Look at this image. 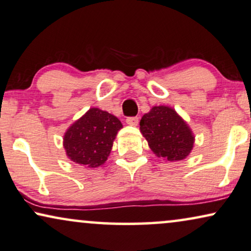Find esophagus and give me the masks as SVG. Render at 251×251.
<instances>
[{"label": "esophagus", "mask_w": 251, "mask_h": 251, "mask_svg": "<svg viewBox=\"0 0 251 251\" xmlns=\"http://www.w3.org/2000/svg\"><path fill=\"white\" fill-rule=\"evenodd\" d=\"M126 123L131 126H136L139 124V118L138 117H128V118L126 119Z\"/></svg>", "instance_id": "obj_1"}]
</instances>
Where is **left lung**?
I'll list each match as a JSON object with an SVG mask.
<instances>
[{
    "mask_svg": "<svg viewBox=\"0 0 251 251\" xmlns=\"http://www.w3.org/2000/svg\"><path fill=\"white\" fill-rule=\"evenodd\" d=\"M140 132L150 149L164 160H182L189 155L195 136L185 120L170 106H152L140 120Z\"/></svg>",
    "mask_w": 251,
    "mask_h": 251,
    "instance_id": "1",
    "label": "left lung"
}]
</instances>
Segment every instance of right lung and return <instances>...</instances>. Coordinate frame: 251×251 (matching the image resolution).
<instances>
[{
    "label": "right lung",
    "instance_id": "obj_1",
    "mask_svg": "<svg viewBox=\"0 0 251 251\" xmlns=\"http://www.w3.org/2000/svg\"><path fill=\"white\" fill-rule=\"evenodd\" d=\"M122 127L120 120L111 113L91 108L65 132L63 146L66 156L86 168L103 165Z\"/></svg>",
    "mask_w": 251,
    "mask_h": 251
}]
</instances>
